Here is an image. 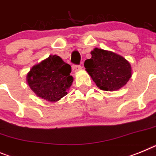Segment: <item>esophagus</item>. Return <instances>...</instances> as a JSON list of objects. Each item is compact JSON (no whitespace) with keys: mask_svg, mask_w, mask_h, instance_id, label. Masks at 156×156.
<instances>
[{"mask_svg":"<svg viewBox=\"0 0 156 156\" xmlns=\"http://www.w3.org/2000/svg\"><path fill=\"white\" fill-rule=\"evenodd\" d=\"M82 69V67H81L80 65H73V67H72V70H73V73H76V72H78L79 70H80V69Z\"/></svg>","mask_w":156,"mask_h":156,"instance_id":"1","label":"esophagus"}]
</instances>
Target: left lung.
Segmentation results:
<instances>
[{
	"mask_svg": "<svg viewBox=\"0 0 156 156\" xmlns=\"http://www.w3.org/2000/svg\"><path fill=\"white\" fill-rule=\"evenodd\" d=\"M91 59L84 62L85 70L101 90L117 91L132 76L131 65L122 56L112 51L94 48Z\"/></svg>",
	"mask_w": 156,
	"mask_h": 156,
	"instance_id": "1",
	"label": "left lung"
}]
</instances>
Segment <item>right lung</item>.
<instances>
[{
  "label": "right lung",
  "mask_w": 156,
  "mask_h": 156,
  "mask_svg": "<svg viewBox=\"0 0 156 156\" xmlns=\"http://www.w3.org/2000/svg\"><path fill=\"white\" fill-rule=\"evenodd\" d=\"M71 66L58 55L34 65L27 75V83L31 91L48 102H58L68 94L73 82Z\"/></svg>",
  "instance_id": "obj_1"
}]
</instances>
